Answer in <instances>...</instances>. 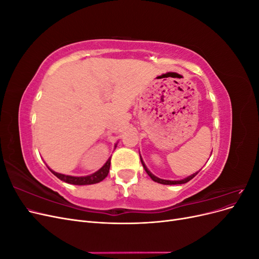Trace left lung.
I'll use <instances>...</instances> for the list:
<instances>
[{"mask_svg": "<svg viewBox=\"0 0 259 259\" xmlns=\"http://www.w3.org/2000/svg\"><path fill=\"white\" fill-rule=\"evenodd\" d=\"M140 161H142V164H143V166H144L145 170L147 171V174H148L149 176H150V178L153 180V182L162 184V185H182V184H186V183H188V182H190V180H191L193 177H195V175H197V174L199 173V171H197V173H194V174H192L191 176L187 177V178H185V179H183V180H164V179H160V178H158V177H155L153 174L150 173V170H149V169L146 167L145 163H144V161H143V159H142V156H140Z\"/></svg>", "mask_w": 259, "mask_h": 259, "instance_id": "8db88e82", "label": "left lung"}]
</instances>
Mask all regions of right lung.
Here are the masks:
<instances>
[{
	"label": "right lung",
	"instance_id": "obj_1",
	"mask_svg": "<svg viewBox=\"0 0 259 259\" xmlns=\"http://www.w3.org/2000/svg\"><path fill=\"white\" fill-rule=\"evenodd\" d=\"M110 163H111V158L109 159L105 165L101 167L99 170H97L96 173H94L90 176H85V177H73V176H68V175H62L59 173H56V171L52 170V173L59 178L60 180L68 184H72V185H93V184H97L101 180H104L109 173V168H110Z\"/></svg>",
	"mask_w": 259,
	"mask_h": 259
}]
</instances>
